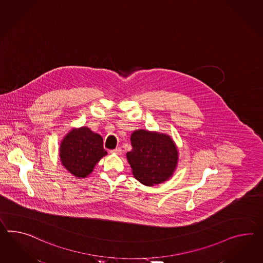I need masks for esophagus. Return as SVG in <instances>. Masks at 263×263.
I'll return each mask as SVG.
<instances>
[{"mask_svg": "<svg viewBox=\"0 0 263 263\" xmlns=\"http://www.w3.org/2000/svg\"><path fill=\"white\" fill-rule=\"evenodd\" d=\"M110 153H111V154H115V155H121L122 148H115V149H111V151H110Z\"/></svg>", "mask_w": 263, "mask_h": 263, "instance_id": "esophagus-1", "label": "esophagus"}]
</instances>
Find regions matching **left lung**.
I'll return each mask as SVG.
<instances>
[{"instance_id":"obj_1","label":"left lung","mask_w":263,"mask_h":263,"mask_svg":"<svg viewBox=\"0 0 263 263\" xmlns=\"http://www.w3.org/2000/svg\"><path fill=\"white\" fill-rule=\"evenodd\" d=\"M133 149L127 153L133 175L146 186L168 180L177 166L178 151L171 136L146 129L130 135Z\"/></svg>"}]
</instances>
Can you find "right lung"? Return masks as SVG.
<instances>
[{
	"label": "right lung",
	"instance_id": "right-lung-1",
	"mask_svg": "<svg viewBox=\"0 0 263 263\" xmlns=\"http://www.w3.org/2000/svg\"><path fill=\"white\" fill-rule=\"evenodd\" d=\"M105 155L101 135L88 127L71 129L61 142L62 165L79 178L87 177Z\"/></svg>",
	"mask_w": 263,
	"mask_h": 263
}]
</instances>
